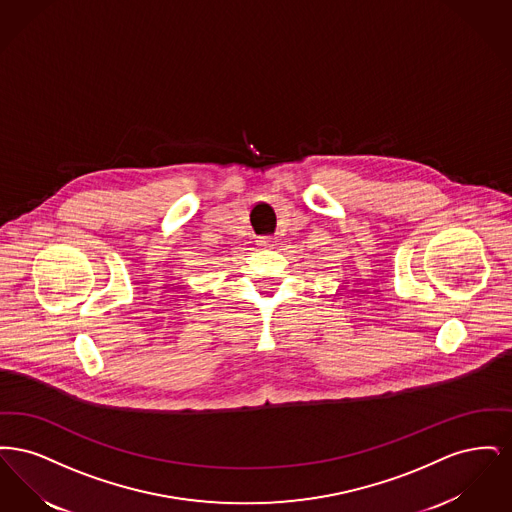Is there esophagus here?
I'll use <instances>...</instances> for the list:
<instances>
[{"label":"esophagus","mask_w":512,"mask_h":512,"mask_svg":"<svg viewBox=\"0 0 512 512\" xmlns=\"http://www.w3.org/2000/svg\"><path fill=\"white\" fill-rule=\"evenodd\" d=\"M257 245L259 247H272L274 245V238L272 236H259L257 238Z\"/></svg>","instance_id":"obj_1"}]
</instances>
